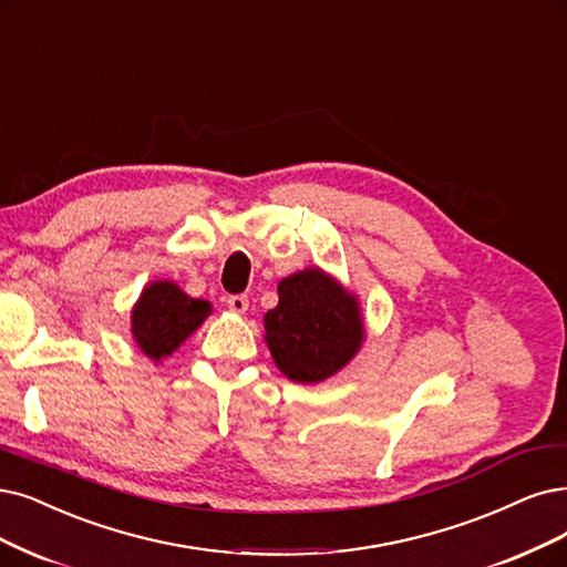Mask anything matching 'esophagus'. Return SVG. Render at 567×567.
Wrapping results in <instances>:
<instances>
[{"label": "esophagus", "instance_id": "34e87169", "mask_svg": "<svg viewBox=\"0 0 567 567\" xmlns=\"http://www.w3.org/2000/svg\"><path fill=\"white\" fill-rule=\"evenodd\" d=\"M226 306L234 312H245L249 306V299L245 295H230V297H226Z\"/></svg>", "mask_w": 567, "mask_h": 567}]
</instances>
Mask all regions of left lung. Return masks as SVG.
<instances>
[{
    "label": "left lung",
    "instance_id": "obj_1",
    "mask_svg": "<svg viewBox=\"0 0 567 567\" xmlns=\"http://www.w3.org/2000/svg\"><path fill=\"white\" fill-rule=\"evenodd\" d=\"M280 301L266 312V343L278 369L295 383H320L346 367L364 339L352 295L320 268L278 285Z\"/></svg>",
    "mask_w": 567,
    "mask_h": 567
}]
</instances>
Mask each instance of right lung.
<instances>
[{
	"label": "right lung",
	"mask_w": 567,
	"mask_h": 567,
	"mask_svg": "<svg viewBox=\"0 0 567 567\" xmlns=\"http://www.w3.org/2000/svg\"><path fill=\"white\" fill-rule=\"evenodd\" d=\"M207 312V301L186 297L175 282H154L133 308V337L144 354L161 360L200 327Z\"/></svg>",
	"instance_id": "right-lung-1"
}]
</instances>
